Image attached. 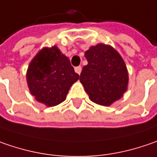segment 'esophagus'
<instances>
[{
	"label": "esophagus",
	"instance_id": "34e87169",
	"mask_svg": "<svg viewBox=\"0 0 157 157\" xmlns=\"http://www.w3.org/2000/svg\"><path fill=\"white\" fill-rule=\"evenodd\" d=\"M75 71L76 72L78 75H80L81 74V72H82V67L81 66H78V67H76L75 68Z\"/></svg>",
	"mask_w": 157,
	"mask_h": 157
}]
</instances>
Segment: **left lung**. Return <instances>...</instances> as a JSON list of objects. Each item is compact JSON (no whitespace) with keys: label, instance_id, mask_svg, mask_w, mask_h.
<instances>
[{"label":"left lung","instance_id":"left-lung-1","mask_svg":"<svg viewBox=\"0 0 157 157\" xmlns=\"http://www.w3.org/2000/svg\"><path fill=\"white\" fill-rule=\"evenodd\" d=\"M88 65L82 67L80 81L92 102L111 105L125 93L128 74L123 59L112 46L98 44L85 52Z\"/></svg>","mask_w":157,"mask_h":157}]
</instances>
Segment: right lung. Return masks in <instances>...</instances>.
Segmentation results:
<instances>
[{"instance_id":"obj_1","label":"right lung","mask_w":157,"mask_h":157,"mask_svg":"<svg viewBox=\"0 0 157 157\" xmlns=\"http://www.w3.org/2000/svg\"><path fill=\"white\" fill-rule=\"evenodd\" d=\"M31 95L46 106L62 103L72 84L79 79L70 60L56 46L44 48L31 60L27 71Z\"/></svg>"}]
</instances>
